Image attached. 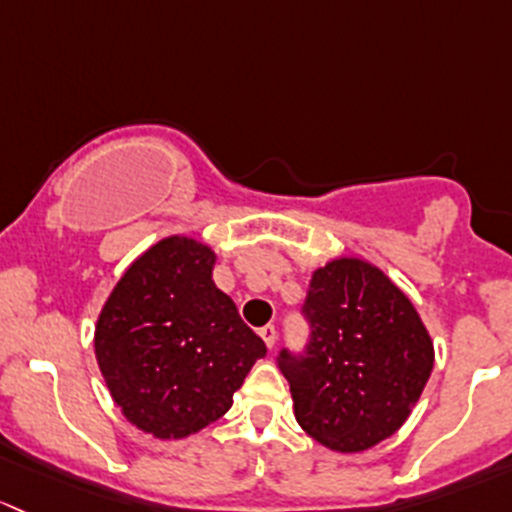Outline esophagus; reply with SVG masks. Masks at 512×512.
<instances>
[{"mask_svg":"<svg viewBox=\"0 0 512 512\" xmlns=\"http://www.w3.org/2000/svg\"><path fill=\"white\" fill-rule=\"evenodd\" d=\"M258 335H261V340L266 342L268 350H273V347H276V328H273V325H263V328L258 330Z\"/></svg>","mask_w":512,"mask_h":512,"instance_id":"34e87169","label":"esophagus"}]
</instances>
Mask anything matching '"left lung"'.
<instances>
[{
	"label": "left lung",
	"mask_w": 512,
	"mask_h": 512,
	"mask_svg": "<svg viewBox=\"0 0 512 512\" xmlns=\"http://www.w3.org/2000/svg\"><path fill=\"white\" fill-rule=\"evenodd\" d=\"M303 313L308 352H281L300 429L337 453L397 434L434 370V342L409 295L365 258L335 256L310 276Z\"/></svg>",
	"instance_id": "1"
}]
</instances>
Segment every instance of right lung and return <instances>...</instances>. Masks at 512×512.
I'll list each match as a JSON object with an SVG mask.
<instances>
[{"label":"right lung","instance_id":"right-lung-1","mask_svg":"<svg viewBox=\"0 0 512 512\" xmlns=\"http://www.w3.org/2000/svg\"><path fill=\"white\" fill-rule=\"evenodd\" d=\"M204 241L172 234L125 268L98 315L93 347L110 397L155 439H187L224 416L266 345L212 271Z\"/></svg>","mask_w":512,"mask_h":512}]
</instances>
